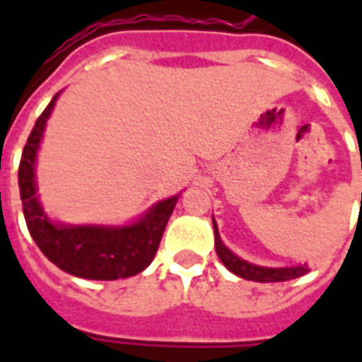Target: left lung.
<instances>
[{
  "mask_svg": "<svg viewBox=\"0 0 362 362\" xmlns=\"http://www.w3.org/2000/svg\"><path fill=\"white\" fill-rule=\"evenodd\" d=\"M213 228H215V250H217V256L219 259L227 266L228 272H233L238 277L248 281H258V283H277V281H288L296 279L304 273H308V266H295V267H264L256 266V264H250L246 259L238 258L236 254L228 250L227 246L223 244L219 235V228H217V223L213 219Z\"/></svg>",
  "mask_w": 362,
  "mask_h": 362,
  "instance_id": "obj_1",
  "label": "left lung"
}]
</instances>
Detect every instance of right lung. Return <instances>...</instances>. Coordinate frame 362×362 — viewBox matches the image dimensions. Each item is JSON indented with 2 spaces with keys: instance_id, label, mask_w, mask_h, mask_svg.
I'll use <instances>...</instances> for the list:
<instances>
[{
  "instance_id": "right-lung-1",
  "label": "right lung",
  "mask_w": 362,
  "mask_h": 362,
  "mask_svg": "<svg viewBox=\"0 0 362 362\" xmlns=\"http://www.w3.org/2000/svg\"><path fill=\"white\" fill-rule=\"evenodd\" d=\"M62 93V90H59ZM59 93L38 116L28 135L19 165V189L28 233L46 258L62 272L81 279L114 281L141 273L149 266L174 211L178 196L166 197L149 207L129 225H66L52 221L36 194V155L40 149L46 122Z\"/></svg>"
}]
</instances>
